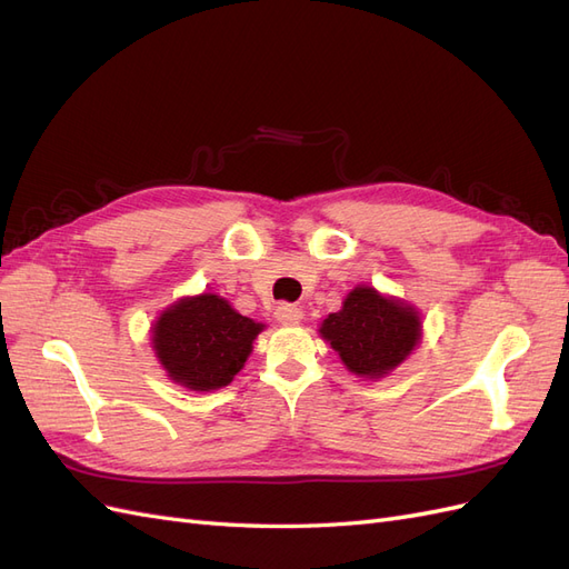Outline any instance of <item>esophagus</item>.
<instances>
[{
	"instance_id": "1",
	"label": "esophagus",
	"mask_w": 569,
	"mask_h": 569,
	"mask_svg": "<svg viewBox=\"0 0 569 569\" xmlns=\"http://www.w3.org/2000/svg\"><path fill=\"white\" fill-rule=\"evenodd\" d=\"M274 318H278L282 325H299L303 320V313L301 308L291 306V303H280L278 308H274Z\"/></svg>"
}]
</instances>
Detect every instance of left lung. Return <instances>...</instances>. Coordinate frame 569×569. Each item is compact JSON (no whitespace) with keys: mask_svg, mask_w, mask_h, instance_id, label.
I'll return each mask as SVG.
<instances>
[{"mask_svg":"<svg viewBox=\"0 0 569 569\" xmlns=\"http://www.w3.org/2000/svg\"><path fill=\"white\" fill-rule=\"evenodd\" d=\"M318 332L349 372L377 382L416 351L422 339V316L403 299L358 284L343 299L341 311L320 322Z\"/></svg>","mask_w":569,"mask_h":569,"instance_id":"8db88e82","label":"left lung"}]
</instances>
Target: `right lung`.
I'll list each match as a JSON object with an SVG mask.
<instances>
[{
	"label": "right lung",
	"mask_w": 569,
	"mask_h": 569,
	"mask_svg": "<svg viewBox=\"0 0 569 569\" xmlns=\"http://www.w3.org/2000/svg\"><path fill=\"white\" fill-rule=\"evenodd\" d=\"M266 330L211 291L170 303L151 325V349L170 382L189 391L228 387Z\"/></svg>",
	"instance_id": "right-lung-1"
}]
</instances>
